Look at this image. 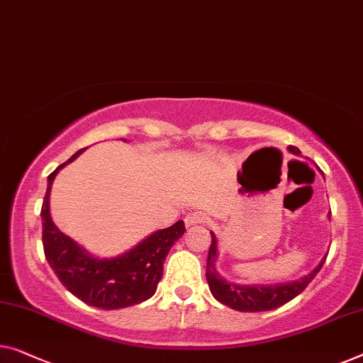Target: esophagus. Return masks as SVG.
Here are the masks:
<instances>
[{
  "mask_svg": "<svg viewBox=\"0 0 363 363\" xmlns=\"http://www.w3.org/2000/svg\"><path fill=\"white\" fill-rule=\"evenodd\" d=\"M184 221H186V226L200 225V223H205V221H207V216L200 212H192V213H189L186 218H184Z\"/></svg>",
  "mask_w": 363,
  "mask_h": 363,
  "instance_id": "1",
  "label": "esophagus"
}]
</instances>
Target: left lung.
I'll use <instances>...</instances> for the list:
<instances>
[{
	"label": "left lung",
	"instance_id": "left-lung-1",
	"mask_svg": "<svg viewBox=\"0 0 363 363\" xmlns=\"http://www.w3.org/2000/svg\"><path fill=\"white\" fill-rule=\"evenodd\" d=\"M291 153L300 155V150L296 147H289ZM216 261V240L212 233V245L208 247V259H207V282L210 291L216 300L223 305L233 308L238 311H269L274 308L285 305L286 301L294 300L296 295H300L306 289L308 284L316 277L320 272L326 257L323 259L320 266L305 277L290 284L280 285H236L223 280L215 269Z\"/></svg>",
	"mask_w": 363,
	"mask_h": 363
}]
</instances>
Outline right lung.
Listing matches in <instances>:
<instances>
[{"instance_id": "right-lung-1", "label": "right lung", "mask_w": 363, "mask_h": 363, "mask_svg": "<svg viewBox=\"0 0 363 363\" xmlns=\"http://www.w3.org/2000/svg\"><path fill=\"white\" fill-rule=\"evenodd\" d=\"M83 150L77 151L67 163L83 153ZM67 163L58 166L48 176V187L42 203V242L47 262L65 289L91 306L118 310L148 300L155 295L163 277L167 252L186 231L184 221L179 220L169 228L156 231L123 256L91 257L53 225L48 210L52 182L58 169Z\"/></svg>"}]
</instances>
